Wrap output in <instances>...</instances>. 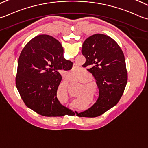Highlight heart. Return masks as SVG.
I'll return each mask as SVG.
<instances>
[{
    "label": "heart",
    "mask_w": 148,
    "mask_h": 148,
    "mask_svg": "<svg viewBox=\"0 0 148 148\" xmlns=\"http://www.w3.org/2000/svg\"><path fill=\"white\" fill-rule=\"evenodd\" d=\"M81 71V70H80V69H73L72 70V73H73V74L75 75H78L80 73Z\"/></svg>",
    "instance_id": "heart-1"
}]
</instances>
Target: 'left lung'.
<instances>
[{
  "mask_svg": "<svg viewBox=\"0 0 148 148\" xmlns=\"http://www.w3.org/2000/svg\"><path fill=\"white\" fill-rule=\"evenodd\" d=\"M82 53L86 57L85 66L96 80L99 96L91 107L77 112V116L98 117L115 106L124 92L128 80L125 56L112 38L102 34L87 38Z\"/></svg>",
  "mask_w": 148,
  "mask_h": 148,
  "instance_id": "obj_1",
  "label": "left lung"
}]
</instances>
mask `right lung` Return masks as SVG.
<instances>
[{
    "label": "right lung",
    "mask_w": 148,
    "mask_h": 148,
    "mask_svg": "<svg viewBox=\"0 0 148 148\" xmlns=\"http://www.w3.org/2000/svg\"><path fill=\"white\" fill-rule=\"evenodd\" d=\"M63 52L58 40L43 34L28 42L19 57L17 89L26 106L43 116L75 114L63 106L57 97L62 80L59 71L70 70L73 66L72 62L64 58Z\"/></svg>",
    "instance_id": "1"
}]
</instances>
